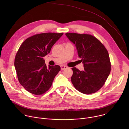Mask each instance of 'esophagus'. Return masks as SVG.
Segmentation results:
<instances>
[{
	"label": "esophagus",
	"instance_id": "1",
	"mask_svg": "<svg viewBox=\"0 0 129 129\" xmlns=\"http://www.w3.org/2000/svg\"><path fill=\"white\" fill-rule=\"evenodd\" d=\"M67 68V67L66 66H64V65H61V70H64V69H66Z\"/></svg>",
	"mask_w": 129,
	"mask_h": 129
}]
</instances>
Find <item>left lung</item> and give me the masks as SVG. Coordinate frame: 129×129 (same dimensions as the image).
<instances>
[{"label": "left lung", "instance_id": "left-lung-1", "mask_svg": "<svg viewBox=\"0 0 129 129\" xmlns=\"http://www.w3.org/2000/svg\"><path fill=\"white\" fill-rule=\"evenodd\" d=\"M67 38L76 46L84 69H71V82L75 88L86 94L94 93L105 84L111 71V64L108 50L95 37L89 34L66 33Z\"/></svg>", "mask_w": 129, "mask_h": 129}]
</instances>
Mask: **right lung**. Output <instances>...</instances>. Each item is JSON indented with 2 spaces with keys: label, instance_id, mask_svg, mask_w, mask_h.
<instances>
[{
  "label": "right lung",
  "instance_id": "obj_1",
  "mask_svg": "<svg viewBox=\"0 0 129 129\" xmlns=\"http://www.w3.org/2000/svg\"><path fill=\"white\" fill-rule=\"evenodd\" d=\"M63 35V33H45L33 35L17 51L14 61L17 78L29 92L41 95L51 87L61 67L57 65L47 66L43 58Z\"/></svg>",
  "mask_w": 129,
  "mask_h": 129
}]
</instances>
